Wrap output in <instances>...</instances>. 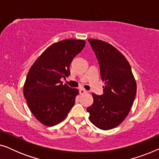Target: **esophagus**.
I'll list each match as a JSON object with an SVG mask.
<instances>
[{
	"instance_id": "esophagus-1",
	"label": "esophagus",
	"mask_w": 159,
	"mask_h": 159,
	"mask_svg": "<svg viewBox=\"0 0 159 159\" xmlns=\"http://www.w3.org/2000/svg\"><path fill=\"white\" fill-rule=\"evenodd\" d=\"M79 92L80 95H82V94H84V93H87V90H84V89H80Z\"/></svg>"
}]
</instances>
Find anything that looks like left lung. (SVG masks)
<instances>
[{
  "label": "left lung",
  "mask_w": 159,
  "mask_h": 159,
  "mask_svg": "<svg viewBox=\"0 0 159 159\" xmlns=\"http://www.w3.org/2000/svg\"><path fill=\"white\" fill-rule=\"evenodd\" d=\"M100 67L103 94L92 93L93 103L87 108L90 120L103 130L116 127L129 114L137 92L136 82L126 58L109 43L88 39Z\"/></svg>",
  "instance_id": "left-lung-1"
}]
</instances>
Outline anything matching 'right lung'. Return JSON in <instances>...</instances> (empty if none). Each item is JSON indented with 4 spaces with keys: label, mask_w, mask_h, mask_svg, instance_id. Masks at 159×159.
<instances>
[{
    "label": "right lung",
    "mask_w": 159,
    "mask_h": 159,
    "mask_svg": "<svg viewBox=\"0 0 159 159\" xmlns=\"http://www.w3.org/2000/svg\"><path fill=\"white\" fill-rule=\"evenodd\" d=\"M83 40L53 43L34 63L26 79L24 95L30 111L43 125L52 127L66 118L79 91L61 81L70 75L73 58L85 45Z\"/></svg>",
    "instance_id": "1"
}]
</instances>
